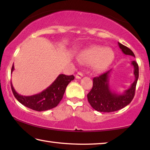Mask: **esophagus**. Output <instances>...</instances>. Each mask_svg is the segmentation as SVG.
I'll list each match as a JSON object with an SVG mask.
<instances>
[{
	"mask_svg": "<svg viewBox=\"0 0 150 150\" xmlns=\"http://www.w3.org/2000/svg\"><path fill=\"white\" fill-rule=\"evenodd\" d=\"M83 73H81V72H78L77 73V74L75 75V77H76V79H81V77H83Z\"/></svg>",
	"mask_w": 150,
	"mask_h": 150,
	"instance_id": "obj_1",
	"label": "esophagus"
}]
</instances>
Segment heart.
<instances>
[{"mask_svg": "<svg viewBox=\"0 0 150 150\" xmlns=\"http://www.w3.org/2000/svg\"><path fill=\"white\" fill-rule=\"evenodd\" d=\"M78 59L82 63H93L94 70L100 72L106 70L112 63L115 53L110 48L93 45L81 52Z\"/></svg>", "mask_w": 150, "mask_h": 150, "instance_id": "obj_1", "label": "heart"}]
</instances>
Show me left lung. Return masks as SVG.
I'll list each match as a JSON object with an SVG mask.
<instances>
[{
    "label": "left lung",
    "instance_id": "left-lung-1",
    "mask_svg": "<svg viewBox=\"0 0 150 150\" xmlns=\"http://www.w3.org/2000/svg\"><path fill=\"white\" fill-rule=\"evenodd\" d=\"M118 43L124 54L135 57V55L130 49L120 43ZM131 65L134 67L135 80L132 83L130 87L122 94L116 93L110 89L109 77L112 69L98 77L93 78V88L88 93L87 98L88 103L95 110L103 112H111L120 110L131 103L135 95L137 81L139 77L138 63L135 61H132Z\"/></svg>",
    "mask_w": 150,
    "mask_h": 150
}]
</instances>
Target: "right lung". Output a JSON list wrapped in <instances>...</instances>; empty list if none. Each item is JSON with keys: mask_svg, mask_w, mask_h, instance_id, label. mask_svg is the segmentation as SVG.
<instances>
[{"mask_svg": "<svg viewBox=\"0 0 150 150\" xmlns=\"http://www.w3.org/2000/svg\"><path fill=\"white\" fill-rule=\"evenodd\" d=\"M14 69V63L11 73ZM75 79L73 75L60 74L49 87L41 93L32 96H22L18 93L12 86L11 88L15 98L26 107L36 111H44L55 107L62 100L68 84Z\"/></svg>", "mask_w": 150, "mask_h": 150, "instance_id": "add662e5", "label": "right lung"}]
</instances>
